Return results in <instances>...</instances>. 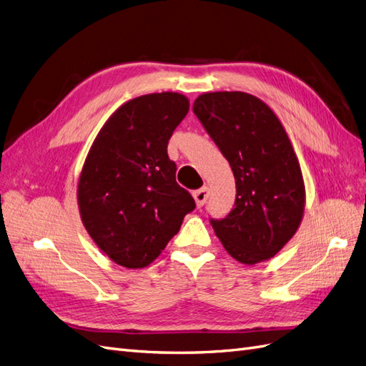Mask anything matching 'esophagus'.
I'll use <instances>...</instances> for the list:
<instances>
[{
    "label": "esophagus",
    "instance_id": "esophagus-1",
    "mask_svg": "<svg viewBox=\"0 0 366 366\" xmlns=\"http://www.w3.org/2000/svg\"><path fill=\"white\" fill-rule=\"evenodd\" d=\"M207 197H209V187H206V186L200 187V189L194 191V198H195V203H197L198 207H202L206 203Z\"/></svg>",
    "mask_w": 366,
    "mask_h": 366
}]
</instances>
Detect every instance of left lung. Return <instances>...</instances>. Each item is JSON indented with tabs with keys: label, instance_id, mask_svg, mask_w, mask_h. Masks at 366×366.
Wrapping results in <instances>:
<instances>
[{
	"label": "left lung",
	"instance_id": "1",
	"mask_svg": "<svg viewBox=\"0 0 366 366\" xmlns=\"http://www.w3.org/2000/svg\"><path fill=\"white\" fill-rule=\"evenodd\" d=\"M192 109L235 175V207L210 219L215 235L241 264L273 258L305 209L302 171L282 124L267 104L242 92L200 94Z\"/></svg>",
	"mask_w": 366,
	"mask_h": 366
}]
</instances>
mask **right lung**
<instances>
[{"label":"right lung","instance_id":"1","mask_svg":"<svg viewBox=\"0 0 366 366\" xmlns=\"http://www.w3.org/2000/svg\"><path fill=\"white\" fill-rule=\"evenodd\" d=\"M189 112L180 93L139 96L108 117L86 154L77 206L88 235L127 269L156 259L195 207L175 182L168 140Z\"/></svg>","mask_w":366,"mask_h":366}]
</instances>
